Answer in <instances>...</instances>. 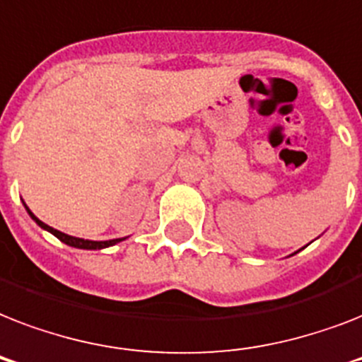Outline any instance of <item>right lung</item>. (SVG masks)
<instances>
[{
  "label": "right lung",
  "mask_w": 362,
  "mask_h": 362,
  "mask_svg": "<svg viewBox=\"0 0 362 362\" xmlns=\"http://www.w3.org/2000/svg\"><path fill=\"white\" fill-rule=\"evenodd\" d=\"M25 210H28V214H30L31 220L35 221L37 226L41 227V229H45V231H48V233H52L54 237L59 238V240L64 242V244H67V246H71V247H78V250H103V247L115 246V244H118V242L125 240V237L124 238H112V240H88V238L71 237V235H65V233H62V231H58V229H54V227L47 226V223L39 220V218H37V216L33 214V212H31L28 206H25Z\"/></svg>",
  "instance_id": "add662e5"
}]
</instances>
